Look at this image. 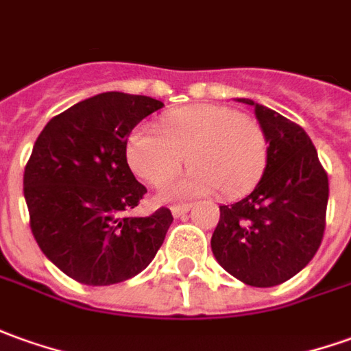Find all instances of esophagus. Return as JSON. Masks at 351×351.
<instances>
[{
    "instance_id": "34e87169",
    "label": "esophagus",
    "mask_w": 351,
    "mask_h": 351,
    "mask_svg": "<svg viewBox=\"0 0 351 351\" xmlns=\"http://www.w3.org/2000/svg\"><path fill=\"white\" fill-rule=\"evenodd\" d=\"M191 208H193V204H173L170 210H171V214H173V217H180L183 216V214H187Z\"/></svg>"
}]
</instances>
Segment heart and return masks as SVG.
Segmentation results:
<instances>
[{
  "label": "heart",
  "instance_id": "b5f03b06",
  "mask_svg": "<svg viewBox=\"0 0 351 351\" xmlns=\"http://www.w3.org/2000/svg\"><path fill=\"white\" fill-rule=\"evenodd\" d=\"M162 134L139 125L128 137L132 170L152 185L171 181L185 164L193 170L162 191L164 199L245 195L260 181L269 158L262 124L231 106L193 105L166 114Z\"/></svg>",
  "mask_w": 351,
  "mask_h": 351
}]
</instances>
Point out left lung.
I'll return each mask as SVG.
<instances>
[{
  "instance_id": "1",
  "label": "left lung",
  "mask_w": 351,
  "mask_h": 351,
  "mask_svg": "<svg viewBox=\"0 0 351 351\" xmlns=\"http://www.w3.org/2000/svg\"><path fill=\"white\" fill-rule=\"evenodd\" d=\"M269 141L262 180L239 202L219 206L212 235L217 263L250 287H275L300 273L317 252L328 202V178L300 125L252 99Z\"/></svg>"
}]
</instances>
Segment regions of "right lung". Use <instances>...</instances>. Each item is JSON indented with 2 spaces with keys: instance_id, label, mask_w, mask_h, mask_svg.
Returning <instances> with one entry per match:
<instances>
[{
  "instance_id": "add662e5",
  "label": "right lung",
  "mask_w": 351,
  "mask_h": 351,
  "mask_svg": "<svg viewBox=\"0 0 351 351\" xmlns=\"http://www.w3.org/2000/svg\"><path fill=\"white\" fill-rule=\"evenodd\" d=\"M164 103L106 91L51 118L24 168V199L34 239L70 279L106 287L152 262L173 217L125 216L147 193L128 166L135 125Z\"/></svg>"
}]
</instances>
